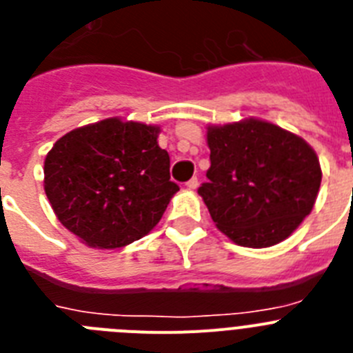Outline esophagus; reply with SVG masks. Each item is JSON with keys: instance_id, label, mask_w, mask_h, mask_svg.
I'll return each mask as SVG.
<instances>
[{"instance_id": "34e87169", "label": "esophagus", "mask_w": 353, "mask_h": 353, "mask_svg": "<svg viewBox=\"0 0 353 353\" xmlns=\"http://www.w3.org/2000/svg\"><path fill=\"white\" fill-rule=\"evenodd\" d=\"M185 185L189 187L191 191H196V189H198V185H199V182H198V179H196V176H192V179L189 180V182H187Z\"/></svg>"}]
</instances>
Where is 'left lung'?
<instances>
[{
  "label": "left lung",
  "instance_id": "1",
  "mask_svg": "<svg viewBox=\"0 0 353 353\" xmlns=\"http://www.w3.org/2000/svg\"><path fill=\"white\" fill-rule=\"evenodd\" d=\"M212 221L235 244L270 248L288 239L316 201L322 168L301 136L260 118L207 127Z\"/></svg>",
  "mask_w": 353,
  "mask_h": 353
}]
</instances>
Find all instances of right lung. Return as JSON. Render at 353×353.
<instances>
[{
	"label": "right lung",
	"instance_id": "right-lung-1",
	"mask_svg": "<svg viewBox=\"0 0 353 353\" xmlns=\"http://www.w3.org/2000/svg\"><path fill=\"white\" fill-rule=\"evenodd\" d=\"M161 127L113 117L77 127L43 162V191L56 217L83 244L117 249L148 235L179 185Z\"/></svg>",
	"mask_w": 353,
	"mask_h": 353
}]
</instances>
